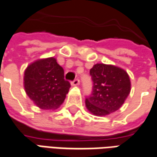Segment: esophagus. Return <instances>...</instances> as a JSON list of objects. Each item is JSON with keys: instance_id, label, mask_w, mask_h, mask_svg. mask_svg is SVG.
<instances>
[{"instance_id": "1", "label": "esophagus", "mask_w": 157, "mask_h": 157, "mask_svg": "<svg viewBox=\"0 0 157 157\" xmlns=\"http://www.w3.org/2000/svg\"><path fill=\"white\" fill-rule=\"evenodd\" d=\"M71 85H72V86H78V85H80V80H79V79H75V80L71 82Z\"/></svg>"}]
</instances>
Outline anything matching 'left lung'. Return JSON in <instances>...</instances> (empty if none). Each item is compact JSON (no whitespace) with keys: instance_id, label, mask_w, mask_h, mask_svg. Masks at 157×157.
Instances as JSON below:
<instances>
[{"instance_id":"obj_1","label":"left lung","mask_w":157,"mask_h":157,"mask_svg":"<svg viewBox=\"0 0 157 157\" xmlns=\"http://www.w3.org/2000/svg\"><path fill=\"white\" fill-rule=\"evenodd\" d=\"M93 82L91 96L86 107L96 117H105L119 110L131 92V80L125 70L113 65L97 63L90 70Z\"/></svg>"}]
</instances>
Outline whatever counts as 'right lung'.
Instances as JSON below:
<instances>
[{
    "instance_id": "obj_1",
    "label": "right lung",
    "mask_w": 157,
    "mask_h": 157,
    "mask_svg": "<svg viewBox=\"0 0 157 157\" xmlns=\"http://www.w3.org/2000/svg\"><path fill=\"white\" fill-rule=\"evenodd\" d=\"M70 87V82L64 79L63 68L54 57L36 60L25 70V93L42 110L57 109L65 101Z\"/></svg>"
}]
</instances>
